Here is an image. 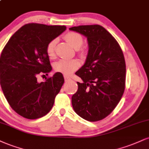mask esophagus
Here are the masks:
<instances>
[{
	"mask_svg": "<svg viewBox=\"0 0 149 149\" xmlns=\"http://www.w3.org/2000/svg\"><path fill=\"white\" fill-rule=\"evenodd\" d=\"M64 80H65L66 81H67V80H71L70 77L67 76V75H64Z\"/></svg>",
	"mask_w": 149,
	"mask_h": 149,
	"instance_id": "obj_1",
	"label": "esophagus"
}]
</instances>
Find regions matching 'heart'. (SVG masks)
<instances>
[{"instance_id":"b5f03b06","label":"heart","mask_w":149,"mask_h":149,"mask_svg":"<svg viewBox=\"0 0 149 149\" xmlns=\"http://www.w3.org/2000/svg\"><path fill=\"white\" fill-rule=\"evenodd\" d=\"M64 38L73 48L78 51V54L80 55H85V50L80 48L82 45V43H83V38L80 34L76 33V32H69L64 35ZM57 42V40L56 39H52L46 45V53H47L48 56L51 58L55 57V46H56ZM79 66V62L76 60H61L55 64L54 68L55 71L57 72L62 73L64 75H70L78 69Z\"/></svg>"}]
</instances>
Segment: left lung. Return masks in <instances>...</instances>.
I'll list each match as a JSON object with an SVG mask.
<instances>
[{
	"label": "left lung",
	"instance_id": "1",
	"mask_svg": "<svg viewBox=\"0 0 149 149\" xmlns=\"http://www.w3.org/2000/svg\"><path fill=\"white\" fill-rule=\"evenodd\" d=\"M87 38L89 51L84 65L76 72L82 82L71 98L77 114L89 121L108 116L122 97L126 82V62L119 44L99 25L69 28Z\"/></svg>",
	"mask_w": 149,
	"mask_h": 149
}]
</instances>
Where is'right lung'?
Wrapping results in <instances>:
<instances>
[{
	"label": "right lung",
	"mask_w": 149,
	"mask_h": 149,
	"mask_svg": "<svg viewBox=\"0 0 149 149\" xmlns=\"http://www.w3.org/2000/svg\"><path fill=\"white\" fill-rule=\"evenodd\" d=\"M66 28L64 26L28 23L10 37L2 51V90L12 108L23 117H42L53 106L55 96L64 84L63 76L57 72L42 82H38L37 76H47L52 70L46 45Z\"/></svg>",
	"instance_id": "1"
}]
</instances>
